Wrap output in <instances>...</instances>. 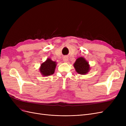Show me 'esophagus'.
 <instances>
[{
  "label": "esophagus",
  "mask_w": 126,
  "mask_h": 126,
  "mask_svg": "<svg viewBox=\"0 0 126 126\" xmlns=\"http://www.w3.org/2000/svg\"><path fill=\"white\" fill-rule=\"evenodd\" d=\"M63 62H67V61H68V57H67V56H64L63 57Z\"/></svg>",
  "instance_id": "1"
}]
</instances>
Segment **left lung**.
<instances>
[{
    "label": "left lung",
    "mask_w": 126,
    "mask_h": 126,
    "mask_svg": "<svg viewBox=\"0 0 126 126\" xmlns=\"http://www.w3.org/2000/svg\"><path fill=\"white\" fill-rule=\"evenodd\" d=\"M74 66L77 73L80 75H85L90 70L89 63L83 57H79L76 59Z\"/></svg>",
    "instance_id": "obj_1"
}]
</instances>
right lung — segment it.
<instances>
[{
    "label": "right lung",
    "instance_id": "1",
    "mask_svg": "<svg viewBox=\"0 0 126 126\" xmlns=\"http://www.w3.org/2000/svg\"><path fill=\"white\" fill-rule=\"evenodd\" d=\"M56 63L50 58H48L41 64L40 67V72L44 76H50L54 74L56 67Z\"/></svg>",
    "mask_w": 126,
    "mask_h": 126
}]
</instances>
